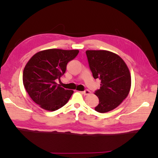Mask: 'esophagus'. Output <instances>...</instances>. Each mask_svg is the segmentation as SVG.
<instances>
[{
  "label": "esophagus",
  "mask_w": 158,
  "mask_h": 158,
  "mask_svg": "<svg viewBox=\"0 0 158 158\" xmlns=\"http://www.w3.org/2000/svg\"><path fill=\"white\" fill-rule=\"evenodd\" d=\"M82 94H84V95H89V94H91V92H90L89 90H88V89H86V90H85V91L82 92Z\"/></svg>",
  "instance_id": "esophagus-1"
}]
</instances>
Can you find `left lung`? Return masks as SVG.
Here are the masks:
<instances>
[{
  "mask_svg": "<svg viewBox=\"0 0 158 158\" xmlns=\"http://www.w3.org/2000/svg\"><path fill=\"white\" fill-rule=\"evenodd\" d=\"M89 66L94 79H100V88L95 94L99 99L95 110L106 113L117 108L128 96L131 75L123 59L106 50H87Z\"/></svg>",
  "mask_w": 158,
  "mask_h": 158,
  "instance_id": "obj_1",
  "label": "left lung"
}]
</instances>
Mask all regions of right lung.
<instances>
[{
    "label": "right lung",
    "instance_id": "add662e5",
    "mask_svg": "<svg viewBox=\"0 0 158 158\" xmlns=\"http://www.w3.org/2000/svg\"><path fill=\"white\" fill-rule=\"evenodd\" d=\"M78 49H49L39 52L28 60L23 71V84L28 95L41 108L54 111L65 105L73 90L57 85L66 72V65Z\"/></svg>",
    "mask_w": 158,
    "mask_h": 158
}]
</instances>
